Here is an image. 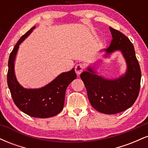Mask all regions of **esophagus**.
Here are the masks:
<instances>
[{"instance_id": "obj_1", "label": "esophagus", "mask_w": 148, "mask_h": 148, "mask_svg": "<svg viewBox=\"0 0 148 148\" xmlns=\"http://www.w3.org/2000/svg\"><path fill=\"white\" fill-rule=\"evenodd\" d=\"M84 69V67L83 64H76V67H75V72L78 75H79L81 72H83V70Z\"/></svg>"}]
</instances>
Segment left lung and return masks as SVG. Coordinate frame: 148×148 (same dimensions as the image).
Returning <instances> with one entry per match:
<instances>
[{"mask_svg": "<svg viewBox=\"0 0 148 148\" xmlns=\"http://www.w3.org/2000/svg\"><path fill=\"white\" fill-rule=\"evenodd\" d=\"M113 40L109 47L103 49L104 57L120 51L126 61L127 70L118 78L110 79L98 75L90 66L81 74L88 99L92 106L104 114H115L130 108L138 96L141 72L134 47L124 34L109 27Z\"/></svg>", "mask_w": 148, "mask_h": 148, "instance_id": "obj_1", "label": "left lung"}]
</instances>
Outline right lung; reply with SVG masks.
<instances>
[{"label": "right lung", "instance_id": "add662e5", "mask_svg": "<svg viewBox=\"0 0 148 148\" xmlns=\"http://www.w3.org/2000/svg\"><path fill=\"white\" fill-rule=\"evenodd\" d=\"M35 28L33 26L22 36L14 46L8 61V85L16 106L25 114L34 118H47L55 116L63 109L65 91L76 78L74 68L59 74L44 87L28 89L19 84L14 72V61L19 45Z\"/></svg>", "mask_w": 148, "mask_h": 148}]
</instances>
